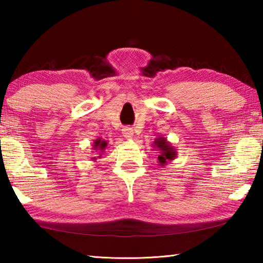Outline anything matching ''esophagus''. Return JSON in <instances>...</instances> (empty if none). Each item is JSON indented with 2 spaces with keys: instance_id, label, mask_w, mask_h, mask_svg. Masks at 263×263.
Wrapping results in <instances>:
<instances>
[{
  "instance_id": "34e87169",
  "label": "esophagus",
  "mask_w": 263,
  "mask_h": 263,
  "mask_svg": "<svg viewBox=\"0 0 263 263\" xmlns=\"http://www.w3.org/2000/svg\"><path fill=\"white\" fill-rule=\"evenodd\" d=\"M123 136H124V138H126V139H131V138L133 137V130L131 127H124Z\"/></svg>"
}]
</instances>
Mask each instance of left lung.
Masks as SVG:
<instances>
[{"label":"left lung","mask_w":263,"mask_h":263,"mask_svg":"<svg viewBox=\"0 0 263 263\" xmlns=\"http://www.w3.org/2000/svg\"><path fill=\"white\" fill-rule=\"evenodd\" d=\"M153 147L158 151V161L160 166H164L169 161H173L176 158L177 152L174 146L169 142L164 137L155 138Z\"/></svg>","instance_id":"1"}]
</instances>
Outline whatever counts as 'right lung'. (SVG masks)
Returning <instances> with one entry per match:
<instances>
[{"label":"right lung","instance_id":"1","mask_svg":"<svg viewBox=\"0 0 263 263\" xmlns=\"http://www.w3.org/2000/svg\"><path fill=\"white\" fill-rule=\"evenodd\" d=\"M106 146H108V141L102 140L101 138H97L96 140H94V144H92V149L96 151L97 154H99V157H97V158H101L102 157V153H103L104 151H105ZM97 158L96 157L95 158H91V160H92V161H96Z\"/></svg>","mask_w":263,"mask_h":263}]
</instances>
